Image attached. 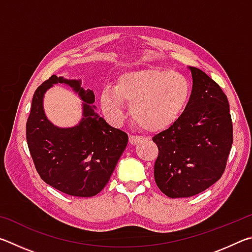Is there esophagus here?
<instances>
[{"label":"esophagus","mask_w":252,"mask_h":252,"mask_svg":"<svg viewBox=\"0 0 252 252\" xmlns=\"http://www.w3.org/2000/svg\"><path fill=\"white\" fill-rule=\"evenodd\" d=\"M143 140V136H139V135H130L129 136V142L131 144H138L139 142H141Z\"/></svg>","instance_id":"1"}]
</instances>
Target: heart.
<instances>
[{
    "instance_id": "b5f03b06",
    "label": "heart",
    "mask_w": 252,
    "mask_h": 252,
    "mask_svg": "<svg viewBox=\"0 0 252 252\" xmlns=\"http://www.w3.org/2000/svg\"><path fill=\"white\" fill-rule=\"evenodd\" d=\"M190 93L191 85L186 75L147 67L121 74L114 89L101 91L100 103L110 122L118 125L126 117V102L133 120L142 129L157 132L178 121Z\"/></svg>"
}]
</instances>
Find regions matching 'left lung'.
<instances>
[{"label": "left lung", "mask_w": 252, "mask_h": 252, "mask_svg": "<svg viewBox=\"0 0 252 252\" xmlns=\"http://www.w3.org/2000/svg\"><path fill=\"white\" fill-rule=\"evenodd\" d=\"M192 91L181 117L152 138L159 149L155 180L170 198L202 192L222 176L233 141L229 102L221 88L189 66Z\"/></svg>", "instance_id": "left-lung-1"}]
</instances>
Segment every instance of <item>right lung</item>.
I'll list each match as a JSON object with an SVG mask.
<instances>
[{
	"mask_svg": "<svg viewBox=\"0 0 252 252\" xmlns=\"http://www.w3.org/2000/svg\"><path fill=\"white\" fill-rule=\"evenodd\" d=\"M54 84L67 85L83 100V119L74 127H57L45 116L44 94ZM81 84V80L54 74L36 89L27 122V141L42 180L69 195L93 197L109 182L129 138L95 112L94 93Z\"/></svg>",
	"mask_w": 252,
	"mask_h": 252,
	"instance_id": "right-lung-1",
	"label": "right lung"
}]
</instances>
